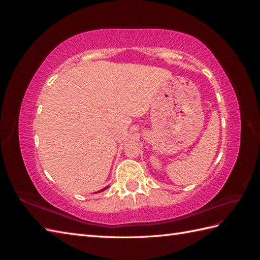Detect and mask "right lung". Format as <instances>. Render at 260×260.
Returning <instances> with one entry per match:
<instances>
[{
    "instance_id": "add662e5",
    "label": "right lung",
    "mask_w": 260,
    "mask_h": 260,
    "mask_svg": "<svg viewBox=\"0 0 260 260\" xmlns=\"http://www.w3.org/2000/svg\"><path fill=\"white\" fill-rule=\"evenodd\" d=\"M106 188V187H105ZM105 188H103V190H101V191H99V192H102V191H104L105 190Z\"/></svg>"
}]
</instances>
